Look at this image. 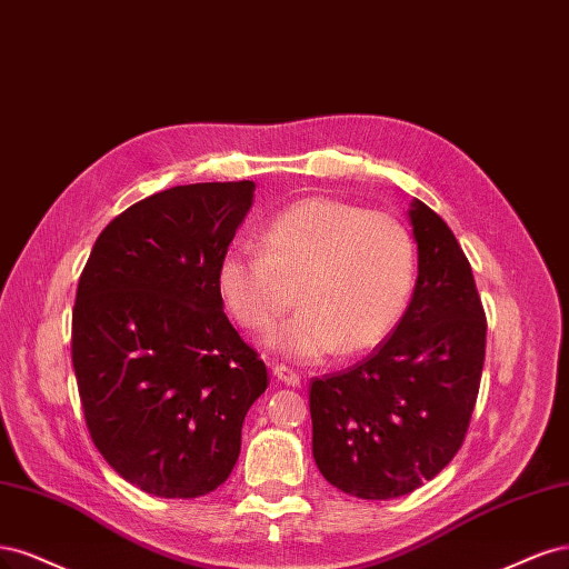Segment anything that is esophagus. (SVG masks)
<instances>
[{
    "mask_svg": "<svg viewBox=\"0 0 569 569\" xmlns=\"http://www.w3.org/2000/svg\"><path fill=\"white\" fill-rule=\"evenodd\" d=\"M269 369H271V373H273V378H279L281 382H286V385H290V388H300V376L290 369V366H286V363H269Z\"/></svg>",
    "mask_w": 569,
    "mask_h": 569,
    "instance_id": "esophagus-1",
    "label": "esophagus"
}]
</instances>
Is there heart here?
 Masks as SVG:
<instances>
[{"label":"heart","mask_w":569,"mask_h":569,"mask_svg":"<svg viewBox=\"0 0 569 569\" xmlns=\"http://www.w3.org/2000/svg\"><path fill=\"white\" fill-rule=\"evenodd\" d=\"M416 279L411 231L336 198L286 208L264 227L260 252L231 248L217 264L219 298L250 333L271 328L296 288L302 307L267 336L271 352L296 361L373 350L405 319Z\"/></svg>","instance_id":"obj_1"}]
</instances>
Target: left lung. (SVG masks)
Segmentation results:
<instances>
[{"instance_id": "left-lung-1", "label": "left lung", "mask_w": 569, "mask_h": 569, "mask_svg": "<svg viewBox=\"0 0 569 569\" xmlns=\"http://www.w3.org/2000/svg\"><path fill=\"white\" fill-rule=\"evenodd\" d=\"M411 305L371 357L311 380V453L323 478L359 499L418 489L461 449L478 399L487 321L472 269L445 219L418 198Z\"/></svg>"}]
</instances>
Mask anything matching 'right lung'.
<instances>
[{"label": "right lung", "instance_id": "1", "mask_svg": "<svg viewBox=\"0 0 569 569\" xmlns=\"http://www.w3.org/2000/svg\"><path fill=\"white\" fill-rule=\"evenodd\" d=\"M254 181L172 187L127 208L91 248L72 309V366L97 449L162 499L231 475L267 366L224 315L217 264Z\"/></svg>", "mask_w": 569, "mask_h": 569}]
</instances>
